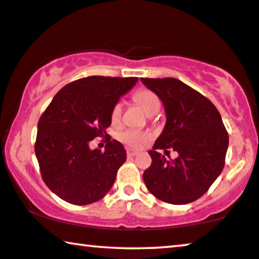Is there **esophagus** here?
<instances>
[{
	"mask_svg": "<svg viewBox=\"0 0 259 259\" xmlns=\"http://www.w3.org/2000/svg\"><path fill=\"white\" fill-rule=\"evenodd\" d=\"M126 153H128L129 157H135L138 152L135 151V150H133V149H128L126 150Z\"/></svg>",
	"mask_w": 259,
	"mask_h": 259,
	"instance_id": "34e87169",
	"label": "esophagus"
}]
</instances>
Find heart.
<instances>
[{"label":"heart","instance_id":"obj_1","mask_svg":"<svg viewBox=\"0 0 259 259\" xmlns=\"http://www.w3.org/2000/svg\"><path fill=\"white\" fill-rule=\"evenodd\" d=\"M134 99L148 115H151L153 111H156L157 109H159L160 108L159 99H158L157 95L151 91L143 90V91L137 92L136 94H135ZM121 115H122V105L121 102H117L115 103L113 109H111V114H110L111 122L117 123L119 121V118H121ZM118 138L119 141L125 143V144H128L129 146L140 149L142 146L145 145L146 142H149L150 138H151V135L146 133V131L128 129L119 134Z\"/></svg>","mask_w":259,"mask_h":259}]
</instances>
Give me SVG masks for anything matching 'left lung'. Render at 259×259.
<instances>
[{"mask_svg":"<svg viewBox=\"0 0 259 259\" xmlns=\"http://www.w3.org/2000/svg\"><path fill=\"white\" fill-rule=\"evenodd\" d=\"M141 81L163 102L166 123L149 154L151 166L143 173L150 193L161 201L185 204L208 191L225 166L229 137L216 107L199 92L175 78ZM173 148L176 160L158 149Z\"/></svg>","mask_w":259,"mask_h":259,"instance_id":"8db88e82","label":"left lung"}]
</instances>
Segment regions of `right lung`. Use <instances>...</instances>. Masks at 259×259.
<instances>
[{
  "instance_id": "1",
  "label": "right lung",
  "mask_w": 259,
  "mask_h": 259,
  "mask_svg": "<svg viewBox=\"0 0 259 259\" xmlns=\"http://www.w3.org/2000/svg\"><path fill=\"white\" fill-rule=\"evenodd\" d=\"M137 80L99 75L75 80L57 93L40 116L34 152L46 186L64 201L84 206L113 187L126 152L106 129L114 105ZM99 136L107 137L103 153L89 149Z\"/></svg>"
}]
</instances>
